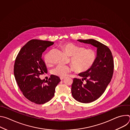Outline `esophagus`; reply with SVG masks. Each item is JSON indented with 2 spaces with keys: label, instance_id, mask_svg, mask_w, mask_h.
<instances>
[{
  "label": "esophagus",
  "instance_id": "34e87169",
  "mask_svg": "<svg viewBox=\"0 0 130 130\" xmlns=\"http://www.w3.org/2000/svg\"><path fill=\"white\" fill-rule=\"evenodd\" d=\"M65 78H60V79H61V80H64Z\"/></svg>",
  "mask_w": 130,
  "mask_h": 130
}]
</instances>
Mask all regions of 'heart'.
<instances>
[{
    "label": "heart",
    "mask_w": 130,
    "mask_h": 130,
    "mask_svg": "<svg viewBox=\"0 0 130 130\" xmlns=\"http://www.w3.org/2000/svg\"><path fill=\"white\" fill-rule=\"evenodd\" d=\"M61 47L68 55L71 56V63L77 72L87 71L93 65L96 60V54L92 49H84L83 47L71 43H65ZM44 60L46 64H51L52 60L50 52L45 55ZM72 70L71 66L59 64L51 70V73L54 76L65 78Z\"/></svg>",
    "instance_id": "b5f03b06"
}]
</instances>
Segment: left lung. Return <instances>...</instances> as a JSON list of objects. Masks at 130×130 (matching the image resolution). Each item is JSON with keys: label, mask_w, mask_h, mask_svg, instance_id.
Here are the masks:
<instances>
[{"label": "left lung", "mask_w": 130, "mask_h": 130, "mask_svg": "<svg viewBox=\"0 0 130 130\" xmlns=\"http://www.w3.org/2000/svg\"><path fill=\"white\" fill-rule=\"evenodd\" d=\"M77 41L97 48V56L93 65L87 71L79 74L82 77V80L74 78L71 85L74 99L81 103H90L98 99L110 83L114 71L113 57L106 46L95 40ZM84 80L87 82L85 84L82 82Z\"/></svg>", "instance_id": "1"}]
</instances>
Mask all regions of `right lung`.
<instances>
[{"instance_id": "1", "label": "right lung", "mask_w": 130, "mask_h": 130, "mask_svg": "<svg viewBox=\"0 0 130 130\" xmlns=\"http://www.w3.org/2000/svg\"><path fill=\"white\" fill-rule=\"evenodd\" d=\"M52 42L32 40L24 45L15 59L14 74L16 81L24 96L30 101L42 104L54 96L55 89L61 81L60 78L51 75L45 82L39 76L47 73L42 54Z\"/></svg>"}]
</instances>
